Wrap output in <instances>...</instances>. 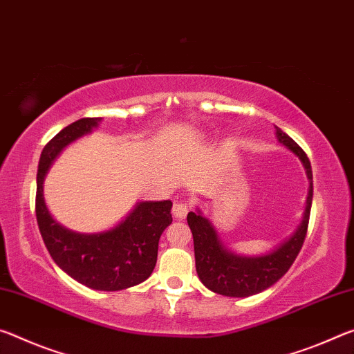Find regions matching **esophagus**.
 <instances>
[{
  "label": "esophagus",
  "instance_id": "1",
  "mask_svg": "<svg viewBox=\"0 0 354 354\" xmlns=\"http://www.w3.org/2000/svg\"><path fill=\"white\" fill-rule=\"evenodd\" d=\"M188 212H189V205L187 204V202H183V201L174 202V207H172L174 216L178 218V219H183L185 216L188 215Z\"/></svg>",
  "mask_w": 354,
  "mask_h": 354
}]
</instances>
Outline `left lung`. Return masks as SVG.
I'll list each match as a JSON object with an SVG mask.
<instances>
[{"mask_svg": "<svg viewBox=\"0 0 354 354\" xmlns=\"http://www.w3.org/2000/svg\"><path fill=\"white\" fill-rule=\"evenodd\" d=\"M276 135L281 144L287 146L303 161L310 180L304 219L290 239L282 243L279 248H276L273 252L266 254V256H235L223 246V243L219 241L216 235V230L213 229L208 219L201 216L199 213H188L187 219L191 234H193L196 271H198L199 279L212 292L224 295V297L246 298L273 286L290 268L301 248H303L306 234H308L312 194H314L310 161L304 150L287 133H283L277 127Z\"/></svg>", "mask_w": 354, "mask_h": 354, "instance_id": "left-lung-1", "label": "left lung"}]
</instances>
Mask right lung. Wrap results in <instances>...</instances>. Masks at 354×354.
<instances>
[{
	"label": "right lung",
	"instance_id": "obj_1",
	"mask_svg": "<svg viewBox=\"0 0 354 354\" xmlns=\"http://www.w3.org/2000/svg\"><path fill=\"white\" fill-rule=\"evenodd\" d=\"M102 118H83L51 138L40 153L36 218L50 256L62 271L94 290L115 292L138 286L152 274L158 240L172 223L171 201L141 202L125 221L103 234H77L57 224L44 202V177L57 153L89 133Z\"/></svg>",
	"mask_w": 354,
	"mask_h": 354
}]
</instances>
